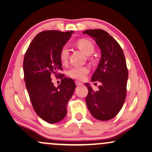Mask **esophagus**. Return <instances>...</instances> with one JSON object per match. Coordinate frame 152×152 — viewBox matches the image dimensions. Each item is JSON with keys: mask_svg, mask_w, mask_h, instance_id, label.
Wrapping results in <instances>:
<instances>
[{"mask_svg": "<svg viewBox=\"0 0 152 152\" xmlns=\"http://www.w3.org/2000/svg\"><path fill=\"white\" fill-rule=\"evenodd\" d=\"M75 83H76V85L77 86H82V85H83V83L80 82V81H76Z\"/></svg>", "mask_w": 152, "mask_h": 152, "instance_id": "obj_1", "label": "esophagus"}]
</instances>
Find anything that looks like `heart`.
<instances>
[{
  "mask_svg": "<svg viewBox=\"0 0 152 152\" xmlns=\"http://www.w3.org/2000/svg\"><path fill=\"white\" fill-rule=\"evenodd\" d=\"M76 45L79 49L86 55L90 56L93 53L94 50V46L90 40L86 39H81L76 42ZM60 60L63 64L68 62L69 58V50L64 46L60 49ZM90 72V69L87 66H74L68 70L67 74L71 78L77 80H83L86 75Z\"/></svg>",
  "mask_w": 152,
  "mask_h": 152,
  "instance_id": "b5f03b06",
  "label": "heart"
}]
</instances>
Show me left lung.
Instances as JSON below:
<instances>
[{
  "label": "left lung",
  "mask_w": 152,
  "mask_h": 152,
  "mask_svg": "<svg viewBox=\"0 0 152 152\" xmlns=\"http://www.w3.org/2000/svg\"><path fill=\"white\" fill-rule=\"evenodd\" d=\"M83 33L94 38L102 51L99 63L92 76V82L97 80L102 85L95 92L90 84H85L88 89L87 106L96 120H111L122 109L126 96L129 73L124 52L116 40L104 30H87Z\"/></svg>",
  "instance_id": "left-lung-1"
}]
</instances>
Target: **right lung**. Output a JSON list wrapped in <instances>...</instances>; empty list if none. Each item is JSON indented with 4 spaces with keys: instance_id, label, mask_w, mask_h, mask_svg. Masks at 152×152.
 I'll return each mask as SVG.
<instances>
[{
    "instance_id": "obj_1",
    "label": "right lung",
    "mask_w": 152,
    "mask_h": 152,
    "mask_svg": "<svg viewBox=\"0 0 152 152\" xmlns=\"http://www.w3.org/2000/svg\"><path fill=\"white\" fill-rule=\"evenodd\" d=\"M73 31L45 30L37 34L26 50L23 59L24 80L32 107L38 116L50 124L63 120L66 106L76 85L72 78L58 73L62 71L60 49ZM61 77V83L54 86L50 76Z\"/></svg>"
}]
</instances>
